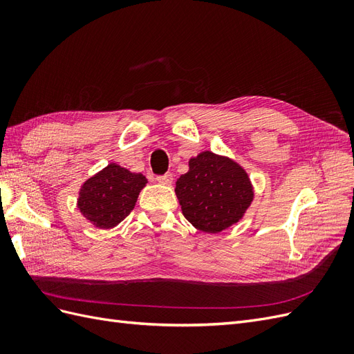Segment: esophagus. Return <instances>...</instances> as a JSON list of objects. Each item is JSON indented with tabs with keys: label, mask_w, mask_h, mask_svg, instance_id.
<instances>
[{
	"label": "esophagus",
	"mask_w": 354,
	"mask_h": 354,
	"mask_svg": "<svg viewBox=\"0 0 354 354\" xmlns=\"http://www.w3.org/2000/svg\"><path fill=\"white\" fill-rule=\"evenodd\" d=\"M156 181L160 185H171L173 183V174H164V176H156Z\"/></svg>",
	"instance_id": "obj_1"
}]
</instances>
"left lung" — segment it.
<instances>
[{
	"instance_id": "obj_1",
	"label": "left lung",
	"mask_w": 354,
	"mask_h": 354,
	"mask_svg": "<svg viewBox=\"0 0 354 354\" xmlns=\"http://www.w3.org/2000/svg\"><path fill=\"white\" fill-rule=\"evenodd\" d=\"M185 217L196 229L217 233L242 218L254 192L245 171L233 160L202 152L176 183Z\"/></svg>"
}]
</instances>
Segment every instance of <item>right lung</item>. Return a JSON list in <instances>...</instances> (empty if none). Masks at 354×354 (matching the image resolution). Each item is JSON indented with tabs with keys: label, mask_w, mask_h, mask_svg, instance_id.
<instances>
[{
	"label": "right lung",
	"mask_w": 354,
	"mask_h": 354,
	"mask_svg": "<svg viewBox=\"0 0 354 354\" xmlns=\"http://www.w3.org/2000/svg\"><path fill=\"white\" fill-rule=\"evenodd\" d=\"M145 185V176L109 164L85 181L80 192L78 207L84 217L95 226L111 229L131 212Z\"/></svg>",
	"instance_id": "obj_1"
}]
</instances>
